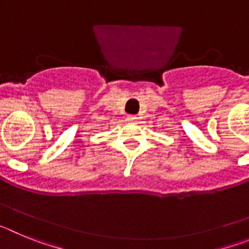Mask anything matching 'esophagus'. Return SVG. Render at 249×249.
Returning <instances> with one entry per match:
<instances>
[{"instance_id":"esophagus-1","label":"esophagus","mask_w":249,"mask_h":249,"mask_svg":"<svg viewBox=\"0 0 249 249\" xmlns=\"http://www.w3.org/2000/svg\"><path fill=\"white\" fill-rule=\"evenodd\" d=\"M127 122H129V123H135V122H137V120L138 118L136 117V116H127Z\"/></svg>"}]
</instances>
